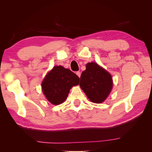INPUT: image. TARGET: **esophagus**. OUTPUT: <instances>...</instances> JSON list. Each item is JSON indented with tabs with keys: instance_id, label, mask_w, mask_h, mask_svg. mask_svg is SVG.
Wrapping results in <instances>:
<instances>
[{
	"instance_id": "1",
	"label": "esophagus",
	"mask_w": 152,
	"mask_h": 152,
	"mask_svg": "<svg viewBox=\"0 0 152 152\" xmlns=\"http://www.w3.org/2000/svg\"><path fill=\"white\" fill-rule=\"evenodd\" d=\"M76 75L79 77V78H80V75H81L80 72H79V71L78 72H76Z\"/></svg>"
}]
</instances>
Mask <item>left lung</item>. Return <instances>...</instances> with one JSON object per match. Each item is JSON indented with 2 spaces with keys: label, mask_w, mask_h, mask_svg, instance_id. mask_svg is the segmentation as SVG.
Instances as JSON below:
<instances>
[{
  "label": "left lung",
  "mask_w": 152,
  "mask_h": 152,
  "mask_svg": "<svg viewBox=\"0 0 152 152\" xmlns=\"http://www.w3.org/2000/svg\"><path fill=\"white\" fill-rule=\"evenodd\" d=\"M86 70L80 76V88L94 103H101L107 99L113 87L110 74L96 63L86 64Z\"/></svg>",
  "instance_id": "obj_1"
}]
</instances>
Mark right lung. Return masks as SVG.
<instances>
[{
    "mask_svg": "<svg viewBox=\"0 0 152 152\" xmlns=\"http://www.w3.org/2000/svg\"><path fill=\"white\" fill-rule=\"evenodd\" d=\"M80 78L73 72L59 66H54L42 82V91L53 104L62 103L67 99L72 87L79 84Z\"/></svg>",
    "mask_w": 152,
    "mask_h": 152,
    "instance_id": "obj_1",
    "label": "right lung"
}]
</instances>
